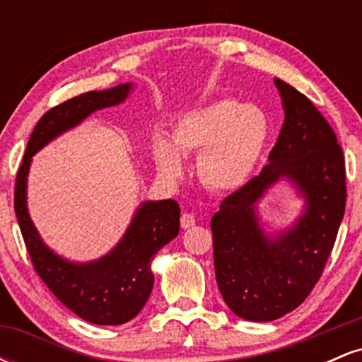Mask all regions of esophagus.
<instances>
[{"mask_svg":"<svg viewBox=\"0 0 362 362\" xmlns=\"http://www.w3.org/2000/svg\"><path fill=\"white\" fill-rule=\"evenodd\" d=\"M180 224H182V228H184V230H189V228H192L195 224V218L192 214L184 213L180 216Z\"/></svg>","mask_w":362,"mask_h":362,"instance_id":"obj_1","label":"esophagus"}]
</instances>
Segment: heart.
Instances as JSON below:
<instances>
[{"label": "heart", "mask_w": 362, "mask_h": 362, "mask_svg": "<svg viewBox=\"0 0 362 362\" xmlns=\"http://www.w3.org/2000/svg\"><path fill=\"white\" fill-rule=\"evenodd\" d=\"M267 136V117L259 107L223 98L185 114L173 127L170 141L158 138L153 160L161 177L177 182L185 168L182 156L199 151V182L213 192H230L250 177Z\"/></svg>", "instance_id": "obj_1"}]
</instances>
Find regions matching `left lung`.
<instances>
[{
    "label": "left lung",
    "instance_id": "8db88e82",
    "mask_svg": "<svg viewBox=\"0 0 362 362\" xmlns=\"http://www.w3.org/2000/svg\"><path fill=\"white\" fill-rule=\"evenodd\" d=\"M284 124L269 163L228 195L211 219L216 281L228 308L250 322H272L306 300L334 248L346 211V167L335 132L305 95L274 78ZM281 180L305 199L288 230L264 233L256 204Z\"/></svg>",
    "mask_w": 362,
    "mask_h": 362
}]
</instances>
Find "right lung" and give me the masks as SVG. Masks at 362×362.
<instances>
[{"label": "right lung", "mask_w": 362, "mask_h": 362, "mask_svg": "<svg viewBox=\"0 0 362 362\" xmlns=\"http://www.w3.org/2000/svg\"><path fill=\"white\" fill-rule=\"evenodd\" d=\"M132 83L88 91L45 112L39 120L16 173L15 214L35 272L66 308L95 325H122L143 310L155 276L151 259L180 230V206L173 199L144 201L120 242L91 262H71L57 255L40 238L27 209V178L32 156L62 132L76 127L93 112L122 103Z\"/></svg>", "instance_id": "right-lung-1"}]
</instances>
